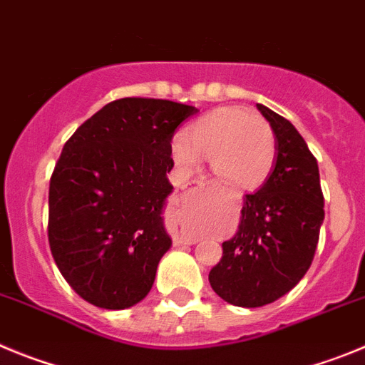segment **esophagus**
I'll list each match as a JSON object with an SVG mask.
<instances>
[{
  "mask_svg": "<svg viewBox=\"0 0 365 365\" xmlns=\"http://www.w3.org/2000/svg\"><path fill=\"white\" fill-rule=\"evenodd\" d=\"M205 180L203 178H196V180H190L189 182V185H196V187H202V185H205ZM187 187V185H185Z\"/></svg>",
  "mask_w": 365,
  "mask_h": 365,
  "instance_id": "1",
  "label": "esophagus"
}]
</instances>
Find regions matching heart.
I'll use <instances>...</instances> for the list:
<instances>
[{
    "label": "heart",
    "mask_w": 365,
    "mask_h": 365,
    "mask_svg": "<svg viewBox=\"0 0 365 365\" xmlns=\"http://www.w3.org/2000/svg\"><path fill=\"white\" fill-rule=\"evenodd\" d=\"M173 160L189 173L205 156L212 175L223 189L232 192L264 185L277 162V140L262 116L242 107H220L178 134L170 143Z\"/></svg>",
    "instance_id": "obj_1"
}]
</instances>
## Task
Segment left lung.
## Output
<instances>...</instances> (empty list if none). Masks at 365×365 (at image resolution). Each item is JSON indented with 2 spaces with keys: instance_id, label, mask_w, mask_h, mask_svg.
<instances>
[{
  "instance_id": "8db88e82",
  "label": "left lung",
  "mask_w": 365,
  "mask_h": 365,
  "mask_svg": "<svg viewBox=\"0 0 365 365\" xmlns=\"http://www.w3.org/2000/svg\"><path fill=\"white\" fill-rule=\"evenodd\" d=\"M256 107L274 133L277 162L264 185L245 195L238 231L209 272L215 293L238 307H262L289 293L311 267L324 222L317 158L291 121Z\"/></svg>"
}]
</instances>
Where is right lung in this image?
Returning a JSON list of instances; mask_svg holds the SVG:
<instances>
[{"mask_svg":"<svg viewBox=\"0 0 365 365\" xmlns=\"http://www.w3.org/2000/svg\"><path fill=\"white\" fill-rule=\"evenodd\" d=\"M198 113L154 98L110 101L63 145L48 187V244L74 291L101 309L147 297L170 236L163 207L173 192L170 142Z\"/></svg>","mask_w":365,"mask_h":365,"instance_id":"1","label":"right lung"}]
</instances>
